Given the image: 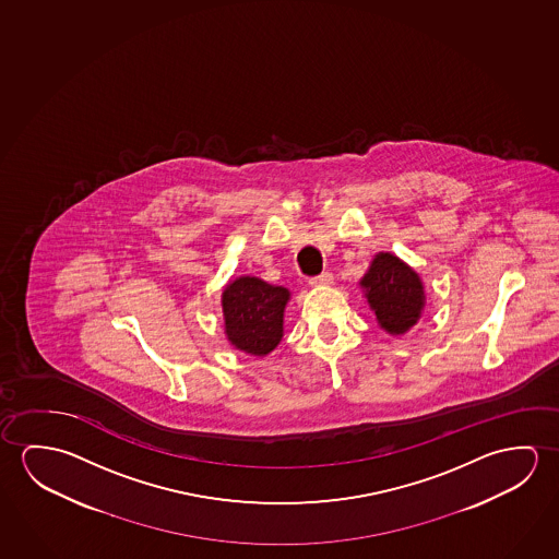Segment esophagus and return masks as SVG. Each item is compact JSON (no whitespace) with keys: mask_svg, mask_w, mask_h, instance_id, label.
I'll use <instances>...</instances> for the list:
<instances>
[{"mask_svg":"<svg viewBox=\"0 0 559 559\" xmlns=\"http://www.w3.org/2000/svg\"><path fill=\"white\" fill-rule=\"evenodd\" d=\"M309 284L310 287H329V285L334 284V275L330 274V272L314 275V277H310Z\"/></svg>","mask_w":559,"mask_h":559,"instance_id":"obj_1","label":"esophagus"}]
</instances>
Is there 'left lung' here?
Wrapping results in <instances>:
<instances>
[{"instance_id":"8db88e82","label":"left lung","mask_w":559,"mask_h":559,"mask_svg":"<svg viewBox=\"0 0 559 559\" xmlns=\"http://www.w3.org/2000/svg\"><path fill=\"white\" fill-rule=\"evenodd\" d=\"M359 285L377 324L390 336L414 329L426 307L424 282L414 267L390 252H379Z\"/></svg>"}]
</instances>
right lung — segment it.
I'll list each match as a JSON object with an SVG mask.
<instances>
[{
	"mask_svg": "<svg viewBox=\"0 0 559 559\" xmlns=\"http://www.w3.org/2000/svg\"><path fill=\"white\" fill-rule=\"evenodd\" d=\"M289 289L257 275H240L223 287V329L230 346L254 357L272 354L284 337Z\"/></svg>",
	"mask_w": 559,
	"mask_h": 559,
	"instance_id": "obj_1",
	"label": "right lung"
}]
</instances>
